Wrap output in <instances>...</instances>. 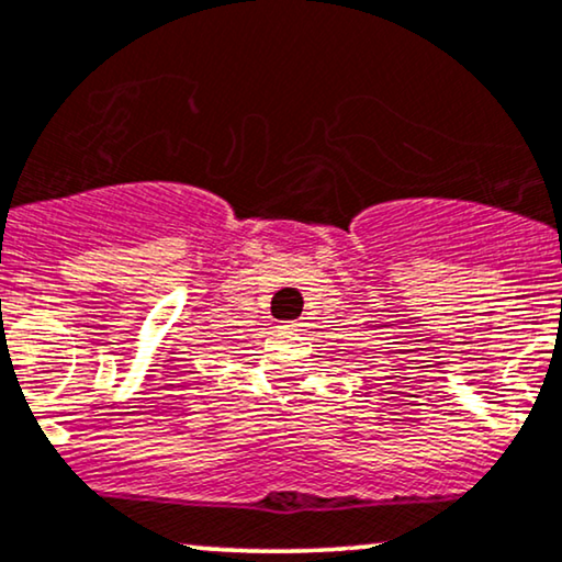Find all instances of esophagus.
I'll return each instance as SVG.
<instances>
[{
	"instance_id": "obj_1",
	"label": "esophagus",
	"mask_w": 562,
	"mask_h": 562,
	"mask_svg": "<svg viewBox=\"0 0 562 562\" xmlns=\"http://www.w3.org/2000/svg\"><path fill=\"white\" fill-rule=\"evenodd\" d=\"M301 324H297V321H290V324H285V328H297Z\"/></svg>"
}]
</instances>
